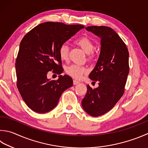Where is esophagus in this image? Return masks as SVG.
<instances>
[{
    "label": "esophagus",
    "mask_w": 148,
    "mask_h": 148,
    "mask_svg": "<svg viewBox=\"0 0 148 148\" xmlns=\"http://www.w3.org/2000/svg\"><path fill=\"white\" fill-rule=\"evenodd\" d=\"M79 83V82L78 81V80H73V84L74 85H77Z\"/></svg>",
    "instance_id": "esophagus-1"
}]
</instances>
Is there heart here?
<instances>
[{
  "label": "heart",
  "instance_id": "b5f03b06",
  "mask_svg": "<svg viewBox=\"0 0 148 148\" xmlns=\"http://www.w3.org/2000/svg\"><path fill=\"white\" fill-rule=\"evenodd\" d=\"M75 43L80 46L87 54H90L93 51L94 44L90 38L86 37H82L75 41ZM59 57L62 61H68L69 59V47L67 44H61L58 49ZM66 73L69 76L75 79H80L84 74L88 72V69L85 66L72 64L66 68Z\"/></svg>",
  "mask_w": 148,
  "mask_h": 148
}]
</instances>
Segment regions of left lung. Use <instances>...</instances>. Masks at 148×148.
Masks as SVG:
<instances>
[{"label":"left lung","instance_id":"left-lung-1","mask_svg":"<svg viewBox=\"0 0 148 148\" xmlns=\"http://www.w3.org/2000/svg\"><path fill=\"white\" fill-rule=\"evenodd\" d=\"M100 38V53L93 70L89 75L99 87L87 86V93L82 100L86 113L99 116L110 111L124 93L130 71L129 52L126 45L113 29L107 26L86 27Z\"/></svg>","mask_w":148,"mask_h":148}]
</instances>
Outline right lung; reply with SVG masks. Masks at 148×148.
<instances>
[{
    "instance_id": "add662e5",
    "label": "right lung",
    "mask_w": 148,
    "mask_h": 148,
    "mask_svg": "<svg viewBox=\"0 0 148 148\" xmlns=\"http://www.w3.org/2000/svg\"><path fill=\"white\" fill-rule=\"evenodd\" d=\"M84 27L47 22L38 24L22 38L15 62L16 86L25 103L35 112L52 110L63 92L73 86L68 75H59L57 80L48 79V75L52 70L58 75L62 73L59 47Z\"/></svg>"
}]
</instances>
